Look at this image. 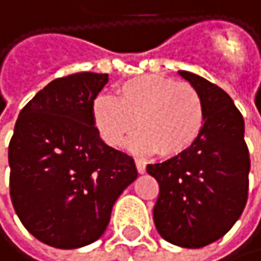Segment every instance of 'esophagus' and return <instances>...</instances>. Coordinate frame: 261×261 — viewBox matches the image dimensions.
I'll return each mask as SVG.
<instances>
[{"label":"esophagus","mask_w":261,"mask_h":261,"mask_svg":"<svg viewBox=\"0 0 261 261\" xmlns=\"http://www.w3.org/2000/svg\"><path fill=\"white\" fill-rule=\"evenodd\" d=\"M136 168H138V171H139L141 174H144V173L147 171V165H145V162L141 161V159H136Z\"/></svg>","instance_id":"esophagus-1"}]
</instances>
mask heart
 I'll list each match as a JSON object with an SVG mask.
<instances>
[{"label": "heart", "mask_w": 261, "mask_h": 261, "mask_svg": "<svg viewBox=\"0 0 261 261\" xmlns=\"http://www.w3.org/2000/svg\"><path fill=\"white\" fill-rule=\"evenodd\" d=\"M116 96H99L91 117L100 138L110 147H122L136 132L133 147L179 156L199 139L205 110L197 90L188 82H174L158 74H139L116 85Z\"/></svg>", "instance_id": "1"}]
</instances>
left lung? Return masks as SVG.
<instances>
[{"instance_id":"left-lung-1","label":"left lung","mask_w":261,"mask_h":261,"mask_svg":"<svg viewBox=\"0 0 261 261\" xmlns=\"http://www.w3.org/2000/svg\"><path fill=\"white\" fill-rule=\"evenodd\" d=\"M179 74L200 94L205 122L190 150L147 167L159 184L153 219L167 242L203 248L223 237L242 216L251 161L245 120L229 94L194 73Z\"/></svg>"}]
</instances>
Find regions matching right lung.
I'll list each match as a JSON object with an SVG mask.
<instances>
[{
  "label": "right lung",
  "instance_id": "obj_1",
  "mask_svg": "<svg viewBox=\"0 0 261 261\" xmlns=\"http://www.w3.org/2000/svg\"><path fill=\"white\" fill-rule=\"evenodd\" d=\"M108 74L82 71L47 84L21 110L9 144L10 199L24 228L59 249L107 229L122 191L138 177L132 156L108 147L91 105Z\"/></svg>",
  "mask_w": 261,
  "mask_h": 261
}]
</instances>
